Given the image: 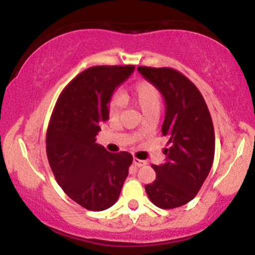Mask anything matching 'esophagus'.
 Returning <instances> with one entry per match:
<instances>
[{
	"mask_svg": "<svg viewBox=\"0 0 255 255\" xmlns=\"http://www.w3.org/2000/svg\"><path fill=\"white\" fill-rule=\"evenodd\" d=\"M133 164L137 167H141V166H145L146 161L145 160H140V159H137V158H134L133 159Z\"/></svg>",
	"mask_w": 255,
	"mask_h": 255,
	"instance_id": "1",
	"label": "esophagus"
}]
</instances>
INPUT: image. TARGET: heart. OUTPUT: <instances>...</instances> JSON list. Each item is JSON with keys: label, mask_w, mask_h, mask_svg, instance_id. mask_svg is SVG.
Wrapping results in <instances>:
<instances>
[{"label": "heart", "mask_w": 255, "mask_h": 255, "mask_svg": "<svg viewBox=\"0 0 255 255\" xmlns=\"http://www.w3.org/2000/svg\"><path fill=\"white\" fill-rule=\"evenodd\" d=\"M127 100L140 108L143 115L149 113H159L161 107V95L154 85L148 82H140L128 94L125 95ZM121 113V102L112 100L109 103L110 119H116Z\"/></svg>", "instance_id": "1"}]
</instances>
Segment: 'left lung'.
<instances>
[{
  "label": "left lung",
  "mask_w": 255,
  "mask_h": 255,
  "mask_svg": "<svg viewBox=\"0 0 255 255\" xmlns=\"http://www.w3.org/2000/svg\"><path fill=\"white\" fill-rule=\"evenodd\" d=\"M137 71L164 97L161 133L170 143L164 164L152 165L157 177L145 185L146 194L157 207L172 209L194 199L210 172L215 154L213 120L202 94L183 73L148 66Z\"/></svg>",
  "instance_id": "left-lung-1"
}]
</instances>
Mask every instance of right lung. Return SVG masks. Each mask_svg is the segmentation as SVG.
Returning a JSON list of instances; mask_svg holds the SVG:
<instances>
[{
    "mask_svg": "<svg viewBox=\"0 0 255 255\" xmlns=\"http://www.w3.org/2000/svg\"><path fill=\"white\" fill-rule=\"evenodd\" d=\"M134 69H87L64 89L52 113L46 134L52 172L64 192L88 210L102 211L116 203L133 161L130 153H110L95 136L109 119L115 89Z\"/></svg>",
    "mask_w": 255,
    "mask_h": 255,
    "instance_id": "obj_1",
    "label": "right lung"
}]
</instances>
